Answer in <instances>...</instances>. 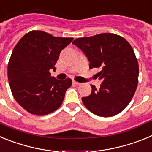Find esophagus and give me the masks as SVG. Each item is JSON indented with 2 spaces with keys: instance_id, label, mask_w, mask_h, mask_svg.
I'll return each mask as SVG.
<instances>
[{
  "instance_id": "34e87169",
  "label": "esophagus",
  "mask_w": 152,
  "mask_h": 152,
  "mask_svg": "<svg viewBox=\"0 0 152 152\" xmlns=\"http://www.w3.org/2000/svg\"><path fill=\"white\" fill-rule=\"evenodd\" d=\"M73 84L74 85L78 86V85H80V83L77 82V81H75V80H73Z\"/></svg>"
}]
</instances>
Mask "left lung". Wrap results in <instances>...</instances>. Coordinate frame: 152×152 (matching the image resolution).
Segmentation results:
<instances>
[{
  "label": "left lung",
  "instance_id": "1",
  "mask_svg": "<svg viewBox=\"0 0 152 152\" xmlns=\"http://www.w3.org/2000/svg\"><path fill=\"white\" fill-rule=\"evenodd\" d=\"M72 43L88 57L90 68H100L96 75L103 81L99 90L91 85V94L82 97L84 105L102 117L122 112L133 97L139 82V63L131 45L113 33L77 38Z\"/></svg>",
  "mask_w": 152,
  "mask_h": 152
}]
</instances>
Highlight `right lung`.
I'll return each mask as SVG.
<instances>
[{
	"instance_id": "right-lung-1",
	"label": "right lung",
	"mask_w": 152,
	"mask_h": 152,
	"mask_svg": "<svg viewBox=\"0 0 152 152\" xmlns=\"http://www.w3.org/2000/svg\"><path fill=\"white\" fill-rule=\"evenodd\" d=\"M72 40L33 30L14 47L8 62V80L16 101L29 113L44 116L61 105L72 80H57L49 71L56 69L60 52Z\"/></svg>"
}]
</instances>
